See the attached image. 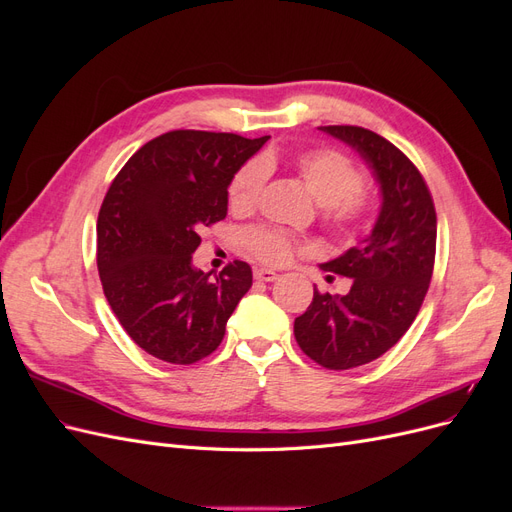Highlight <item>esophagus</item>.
Listing matches in <instances>:
<instances>
[{"mask_svg":"<svg viewBox=\"0 0 512 512\" xmlns=\"http://www.w3.org/2000/svg\"><path fill=\"white\" fill-rule=\"evenodd\" d=\"M254 277H256V280H260V282H275L280 275H277L273 269H256Z\"/></svg>","mask_w":512,"mask_h":512,"instance_id":"34e87169","label":"esophagus"}]
</instances>
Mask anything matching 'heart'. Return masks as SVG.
Returning <instances> with one entry per match:
<instances>
[{"label":"heart","instance_id":"1","mask_svg":"<svg viewBox=\"0 0 512 512\" xmlns=\"http://www.w3.org/2000/svg\"><path fill=\"white\" fill-rule=\"evenodd\" d=\"M305 188L324 207L329 220L339 228H350L363 220L369 200L361 190L363 175L344 153L333 149L305 151L294 162ZM267 181L265 162H247L237 170L228 185V203L235 211H250L260 198ZM243 241L256 258L271 265H282L294 254V241L286 232L258 226L247 230Z\"/></svg>","mask_w":512,"mask_h":512}]
</instances>
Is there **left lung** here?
Here are the masks:
<instances>
[{
	"instance_id": "1",
	"label": "left lung",
	"mask_w": 512,
	"mask_h": 512,
	"mask_svg": "<svg viewBox=\"0 0 512 512\" xmlns=\"http://www.w3.org/2000/svg\"><path fill=\"white\" fill-rule=\"evenodd\" d=\"M318 130L359 153L378 183L380 209L367 237L320 265L350 277V292L316 290L294 337L318 365L352 369L393 348L421 309L436 258V209L421 173L386 138L356 126Z\"/></svg>"
}]
</instances>
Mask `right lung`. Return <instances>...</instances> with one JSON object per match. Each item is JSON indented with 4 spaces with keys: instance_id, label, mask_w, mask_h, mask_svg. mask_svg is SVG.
<instances>
[{
    "instance_id": "1",
    "label": "right lung",
    "mask_w": 512,
    "mask_h": 512,
    "mask_svg": "<svg viewBox=\"0 0 512 512\" xmlns=\"http://www.w3.org/2000/svg\"><path fill=\"white\" fill-rule=\"evenodd\" d=\"M267 141L166 132L134 153L104 196L96 228L104 297L134 344L160 361L209 356L252 286L247 262L211 277L192 254L200 228L226 218L232 177Z\"/></svg>"
}]
</instances>
